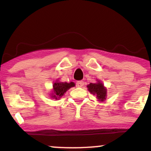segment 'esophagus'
I'll return each mask as SVG.
<instances>
[{"mask_svg":"<svg viewBox=\"0 0 151 151\" xmlns=\"http://www.w3.org/2000/svg\"><path fill=\"white\" fill-rule=\"evenodd\" d=\"M84 81H78L76 83V85H77V87H81L82 86H84Z\"/></svg>","mask_w":151,"mask_h":151,"instance_id":"esophagus-1","label":"esophagus"}]
</instances>
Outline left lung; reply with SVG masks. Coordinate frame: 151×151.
Masks as SVG:
<instances>
[{
	"mask_svg": "<svg viewBox=\"0 0 151 151\" xmlns=\"http://www.w3.org/2000/svg\"><path fill=\"white\" fill-rule=\"evenodd\" d=\"M89 91L93 95H96L99 101H104L106 97V89L101 81H98L97 83H90L87 85Z\"/></svg>",
	"mask_w": 151,
	"mask_h": 151,
	"instance_id": "obj_1",
	"label": "left lung"
}]
</instances>
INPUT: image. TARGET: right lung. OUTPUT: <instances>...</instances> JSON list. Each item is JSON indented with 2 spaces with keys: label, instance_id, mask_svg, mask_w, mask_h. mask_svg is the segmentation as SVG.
Returning <instances> with one entry per match:
<instances>
[{
  "label": "right lung",
  "instance_id": "right-lung-1",
  "mask_svg": "<svg viewBox=\"0 0 151 151\" xmlns=\"http://www.w3.org/2000/svg\"><path fill=\"white\" fill-rule=\"evenodd\" d=\"M75 86V84L72 81L70 83L56 81L53 84V91L52 93V97L55 99H59L62 97L66 91L70 89L71 87Z\"/></svg>",
  "mask_w": 151,
  "mask_h": 151
}]
</instances>
